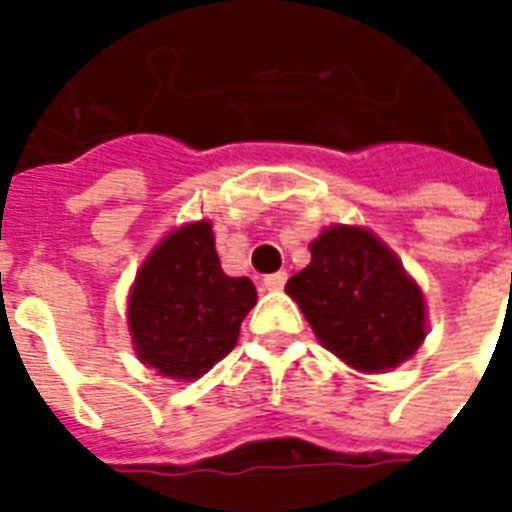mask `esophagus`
I'll list each match as a JSON object with an SVG mask.
<instances>
[{
  "mask_svg": "<svg viewBox=\"0 0 512 512\" xmlns=\"http://www.w3.org/2000/svg\"><path fill=\"white\" fill-rule=\"evenodd\" d=\"M285 282H288V274H285V271H277V274H268V277L263 279V288H266V290H282V288H285Z\"/></svg>",
  "mask_w": 512,
  "mask_h": 512,
  "instance_id": "esophagus-1",
  "label": "esophagus"
}]
</instances>
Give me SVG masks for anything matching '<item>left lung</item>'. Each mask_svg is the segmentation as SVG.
Here are the masks:
<instances>
[{"mask_svg":"<svg viewBox=\"0 0 512 512\" xmlns=\"http://www.w3.org/2000/svg\"><path fill=\"white\" fill-rule=\"evenodd\" d=\"M310 255L285 293L323 348L359 373H386L411 359L428 332L425 299L395 252L365 227L334 224Z\"/></svg>","mask_w":512,"mask_h":512,"instance_id":"1","label":"left lung"}]
</instances>
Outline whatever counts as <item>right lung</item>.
<instances>
[{"label":"right lung","instance_id":"right-lung-1","mask_svg":"<svg viewBox=\"0 0 512 512\" xmlns=\"http://www.w3.org/2000/svg\"><path fill=\"white\" fill-rule=\"evenodd\" d=\"M255 301L252 279L222 271L211 222L183 224L136 271L128 296L136 356L158 376L200 378L233 351Z\"/></svg>","mask_w":512,"mask_h":512}]
</instances>
